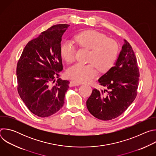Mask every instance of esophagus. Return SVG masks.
Instances as JSON below:
<instances>
[{
  "label": "esophagus",
  "instance_id": "esophagus-1",
  "mask_svg": "<svg viewBox=\"0 0 156 156\" xmlns=\"http://www.w3.org/2000/svg\"><path fill=\"white\" fill-rule=\"evenodd\" d=\"M81 85V83L75 81H70V86H76Z\"/></svg>",
  "mask_w": 156,
  "mask_h": 156
}]
</instances>
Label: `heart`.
<instances>
[{
  "label": "heart",
  "instance_id": "b5f03b06",
  "mask_svg": "<svg viewBox=\"0 0 156 156\" xmlns=\"http://www.w3.org/2000/svg\"><path fill=\"white\" fill-rule=\"evenodd\" d=\"M74 40L79 47L90 50L89 64L76 63L66 71L68 78L80 83L90 81L101 72H107L115 63L119 54V46L115 41L94 30H86L77 34ZM62 58L69 63L75 58V48L69 41H64L60 49Z\"/></svg>",
  "mask_w": 156,
  "mask_h": 156
}]
</instances>
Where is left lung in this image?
Here are the masks:
<instances>
[{
	"instance_id": "8db88e82",
	"label": "left lung",
	"mask_w": 156,
	"mask_h": 156,
	"mask_svg": "<svg viewBox=\"0 0 156 156\" xmlns=\"http://www.w3.org/2000/svg\"><path fill=\"white\" fill-rule=\"evenodd\" d=\"M125 43L115 64L99 79L105 90L94 89L86 106L96 118L110 120L122 115L135 99L140 72L136 57L129 43Z\"/></svg>"
}]
</instances>
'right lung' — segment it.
I'll list each match as a JSON object with an SVG mask.
<instances>
[{
	"label": "right lung",
	"instance_id": "obj_1",
	"mask_svg": "<svg viewBox=\"0 0 156 156\" xmlns=\"http://www.w3.org/2000/svg\"><path fill=\"white\" fill-rule=\"evenodd\" d=\"M69 27L56 25L42 32L28 42L17 63L18 93L28 108L40 117L58 112L69 87V81L59 78L63 69L60 42Z\"/></svg>",
	"mask_w": 156,
	"mask_h": 156
}]
</instances>
